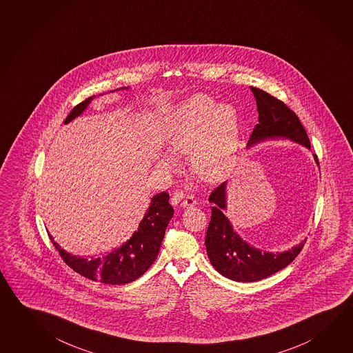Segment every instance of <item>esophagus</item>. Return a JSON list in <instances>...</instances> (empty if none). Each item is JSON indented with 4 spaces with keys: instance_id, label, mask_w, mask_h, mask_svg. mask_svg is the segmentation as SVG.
I'll return each mask as SVG.
<instances>
[{
    "instance_id": "obj_1",
    "label": "esophagus",
    "mask_w": 353,
    "mask_h": 353,
    "mask_svg": "<svg viewBox=\"0 0 353 353\" xmlns=\"http://www.w3.org/2000/svg\"><path fill=\"white\" fill-rule=\"evenodd\" d=\"M195 204H196V200H195L194 196H186L185 199L181 201V206L183 208H192Z\"/></svg>"
}]
</instances>
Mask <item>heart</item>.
Wrapping results in <instances>:
<instances>
[{"mask_svg": "<svg viewBox=\"0 0 353 353\" xmlns=\"http://www.w3.org/2000/svg\"><path fill=\"white\" fill-rule=\"evenodd\" d=\"M240 125L236 109L218 104L210 97L196 94L174 109L164 133V144L175 155H186L198 179L218 183L230 174L236 161ZM159 164L172 168L174 161L163 155Z\"/></svg>", "mask_w": 353, "mask_h": 353, "instance_id": "b5f03b06", "label": "heart"}]
</instances>
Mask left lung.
Returning a JSON list of instances; mask_svg holds the SVG:
<instances>
[{
    "mask_svg": "<svg viewBox=\"0 0 353 353\" xmlns=\"http://www.w3.org/2000/svg\"><path fill=\"white\" fill-rule=\"evenodd\" d=\"M251 90L256 99L259 123L251 133L248 148L269 139H289L311 149L307 133L295 112L265 90L255 87H251ZM314 158L319 165L314 154ZM226 186L228 181H224L209 196V201L212 203V220L206 231L205 246L214 269L237 282L259 281L285 269L300 254L306 240L282 252L260 250L245 241L224 215L228 209Z\"/></svg>",
    "mask_w": 353,
    "mask_h": 353,
    "instance_id": "left-lung-1",
    "label": "left lung"
}]
</instances>
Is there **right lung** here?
Returning a JSON list of instances; mask_svg holds the SVG:
<instances>
[{"instance_id": "add662e5", "label": "right lung", "mask_w": 353, "mask_h": 353, "mask_svg": "<svg viewBox=\"0 0 353 353\" xmlns=\"http://www.w3.org/2000/svg\"><path fill=\"white\" fill-rule=\"evenodd\" d=\"M119 90L129 88L122 87ZM94 98L96 96L90 97L76 105L65 118L64 123L68 124L81 116ZM173 214V206L169 204L168 192H163L154 195L147 212L144 214V218L139 223L138 230H135L130 239L121 248L103 256L82 257L72 255L54 241L51 234L48 235L64 263L79 275L108 285H124L139 279L155 261Z\"/></svg>"}]
</instances>
